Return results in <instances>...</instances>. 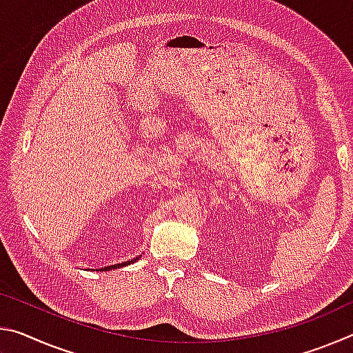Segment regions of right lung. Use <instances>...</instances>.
I'll return each instance as SVG.
<instances>
[{"mask_svg":"<svg viewBox=\"0 0 353 353\" xmlns=\"http://www.w3.org/2000/svg\"><path fill=\"white\" fill-rule=\"evenodd\" d=\"M139 259H134V260H129V261H124V263H119V265H112V266H107V268H101L99 271H109V270H115V268H121V266H126V265H130V263L137 261Z\"/></svg>","mask_w":353,"mask_h":353,"instance_id":"1","label":"right lung"}]
</instances>
